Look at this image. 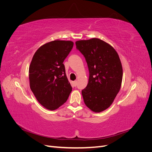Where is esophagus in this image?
<instances>
[{
	"label": "esophagus",
	"mask_w": 152,
	"mask_h": 152,
	"mask_svg": "<svg viewBox=\"0 0 152 152\" xmlns=\"http://www.w3.org/2000/svg\"><path fill=\"white\" fill-rule=\"evenodd\" d=\"M73 86H74L75 87H76V86H77V81L73 82Z\"/></svg>",
	"instance_id": "1"
}]
</instances>
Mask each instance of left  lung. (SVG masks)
Here are the masks:
<instances>
[{
  "label": "left lung",
  "instance_id": "1",
  "mask_svg": "<svg viewBox=\"0 0 152 152\" xmlns=\"http://www.w3.org/2000/svg\"><path fill=\"white\" fill-rule=\"evenodd\" d=\"M88 66L89 77L82 91L86 105L94 112H101L113 103L120 91L123 70L116 50L108 43L93 38L75 42Z\"/></svg>",
  "mask_w": 152,
  "mask_h": 152
}]
</instances>
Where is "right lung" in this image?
<instances>
[{"label":"right lung","instance_id":"right-lung-1","mask_svg":"<svg viewBox=\"0 0 152 152\" xmlns=\"http://www.w3.org/2000/svg\"><path fill=\"white\" fill-rule=\"evenodd\" d=\"M73 46L72 41L54 40L39 48L32 58L29 67L30 89L38 102L48 110L61 107L72 90L63 61Z\"/></svg>","mask_w":152,"mask_h":152}]
</instances>
